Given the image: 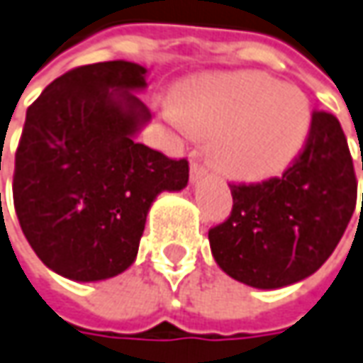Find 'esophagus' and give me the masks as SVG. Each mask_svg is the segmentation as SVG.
<instances>
[{"label": "esophagus", "instance_id": "esophagus-1", "mask_svg": "<svg viewBox=\"0 0 363 363\" xmlns=\"http://www.w3.org/2000/svg\"><path fill=\"white\" fill-rule=\"evenodd\" d=\"M204 174H206V167H204L201 161H196V159H194L191 164V181L196 182L199 179H202Z\"/></svg>", "mask_w": 363, "mask_h": 363}]
</instances>
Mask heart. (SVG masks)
<instances>
[{"instance_id":"heart-1","label":"heart","mask_w":363,"mask_h":363,"mask_svg":"<svg viewBox=\"0 0 363 363\" xmlns=\"http://www.w3.org/2000/svg\"><path fill=\"white\" fill-rule=\"evenodd\" d=\"M174 113L194 135H214V162L238 181H262L284 171L312 121L304 93L264 73L196 79L177 93Z\"/></svg>"}]
</instances>
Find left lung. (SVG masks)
Masks as SVG:
<instances>
[{
  "label": "left lung",
  "mask_w": 363,
  "mask_h": 363,
  "mask_svg": "<svg viewBox=\"0 0 363 363\" xmlns=\"http://www.w3.org/2000/svg\"><path fill=\"white\" fill-rule=\"evenodd\" d=\"M230 192V216L208 230L214 260L226 274L262 290L314 274L334 252L357 201L340 121L314 111L304 147L282 177L233 182Z\"/></svg>",
  "instance_id": "1"
}]
</instances>
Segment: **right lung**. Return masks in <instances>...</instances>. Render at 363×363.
<instances>
[{"mask_svg":"<svg viewBox=\"0 0 363 363\" xmlns=\"http://www.w3.org/2000/svg\"><path fill=\"white\" fill-rule=\"evenodd\" d=\"M147 69L103 61L67 71L29 105L13 206L27 242L57 274L95 282L127 270L150 204L189 182V161L137 143L150 111Z\"/></svg>","mask_w":363,"mask_h":363,"instance_id":"1","label":"right lung"}]
</instances>
